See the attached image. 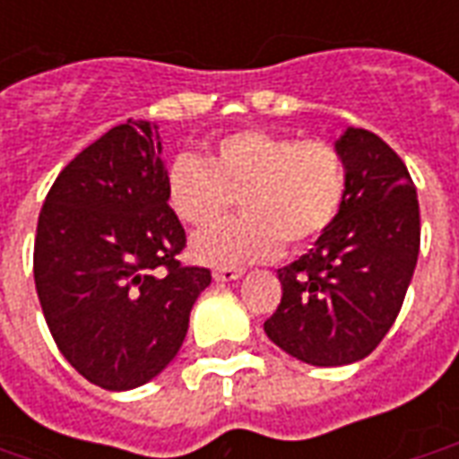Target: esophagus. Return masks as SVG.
I'll list each match as a JSON object with an SVG mask.
<instances>
[{
	"label": "esophagus",
	"mask_w": 459,
	"mask_h": 459,
	"mask_svg": "<svg viewBox=\"0 0 459 459\" xmlns=\"http://www.w3.org/2000/svg\"><path fill=\"white\" fill-rule=\"evenodd\" d=\"M243 275V268H216L213 270V278L219 282H230V280H238Z\"/></svg>",
	"instance_id": "34e87169"
}]
</instances>
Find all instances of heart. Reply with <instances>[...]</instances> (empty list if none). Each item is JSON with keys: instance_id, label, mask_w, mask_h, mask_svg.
I'll return each instance as SVG.
<instances>
[{"instance_id": "1", "label": "heart", "mask_w": 459, "mask_h": 459, "mask_svg": "<svg viewBox=\"0 0 459 459\" xmlns=\"http://www.w3.org/2000/svg\"><path fill=\"white\" fill-rule=\"evenodd\" d=\"M344 191V160L334 144L260 130L226 134L209 161L181 154L167 169V201L186 226H211L240 199L246 216L194 240L196 258L226 268L270 258L282 240L298 248L322 236Z\"/></svg>"}]
</instances>
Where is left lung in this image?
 <instances>
[{"mask_svg": "<svg viewBox=\"0 0 459 459\" xmlns=\"http://www.w3.org/2000/svg\"><path fill=\"white\" fill-rule=\"evenodd\" d=\"M346 191L337 219L302 258L278 270L282 299L263 325L312 366L364 359L394 327L420 250L418 194L403 160L359 127L337 140Z\"/></svg>", "mask_w": 459, "mask_h": 459, "instance_id": "8db88e82", "label": "left lung"}]
</instances>
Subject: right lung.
I'll return each instance as SVG.
<instances>
[{"label":"right lung","mask_w":459,"mask_h":459,"mask_svg":"<svg viewBox=\"0 0 459 459\" xmlns=\"http://www.w3.org/2000/svg\"><path fill=\"white\" fill-rule=\"evenodd\" d=\"M157 125L127 120L56 177L39 213L34 280L56 346L78 374L130 391L179 351L211 270L181 265Z\"/></svg>","instance_id":"1"}]
</instances>
